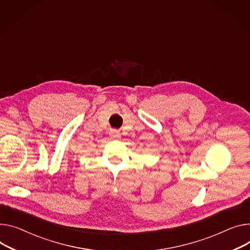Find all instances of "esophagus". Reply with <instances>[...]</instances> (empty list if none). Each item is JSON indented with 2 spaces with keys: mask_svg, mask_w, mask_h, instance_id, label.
Masks as SVG:
<instances>
[{
  "mask_svg": "<svg viewBox=\"0 0 250 250\" xmlns=\"http://www.w3.org/2000/svg\"><path fill=\"white\" fill-rule=\"evenodd\" d=\"M109 135H110V137H111L112 139H116V138H119V137L121 136V134H120L118 131L113 130V131H111V132L109 133Z\"/></svg>",
  "mask_w": 250,
  "mask_h": 250,
  "instance_id": "1",
  "label": "esophagus"
}]
</instances>
